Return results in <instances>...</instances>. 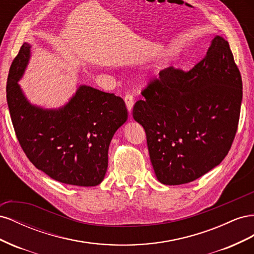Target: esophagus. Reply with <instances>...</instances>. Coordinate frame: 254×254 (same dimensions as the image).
<instances>
[{
  "mask_svg": "<svg viewBox=\"0 0 254 254\" xmlns=\"http://www.w3.org/2000/svg\"><path fill=\"white\" fill-rule=\"evenodd\" d=\"M125 103H126V106H127V109L129 112H131L132 110V107H133V104H134V101H133V95L131 93H126L125 97Z\"/></svg>",
  "mask_w": 254,
  "mask_h": 254,
  "instance_id": "obj_1",
  "label": "esophagus"
}]
</instances>
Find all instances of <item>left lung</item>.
Instances as JSON below:
<instances>
[{"label":"left lung","instance_id":"obj_1","mask_svg":"<svg viewBox=\"0 0 254 254\" xmlns=\"http://www.w3.org/2000/svg\"><path fill=\"white\" fill-rule=\"evenodd\" d=\"M141 93L132 117L145 130L161 183L194 181L228 155L240 121L243 81L224 38L215 36L190 71L166 67Z\"/></svg>","mask_w":254,"mask_h":254}]
</instances>
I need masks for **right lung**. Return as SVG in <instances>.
<instances>
[{"label":"right lung","mask_w":254,"mask_h":254,"mask_svg":"<svg viewBox=\"0 0 254 254\" xmlns=\"http://www.w3.org/2000/svg\"><path fill=\"white\" fill-rule=\"evenodd\" d=\"M23 43L12 60L6 97L14 132L28 160L59 182L94 187L104 180L115 131L128 118L125 102L113 93L80 86L67 105L44 110L30 105L18 80L29 58Z\"/></svg>","instance_id":"add662e5"}]
</instances>
